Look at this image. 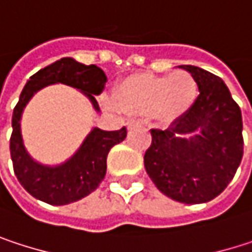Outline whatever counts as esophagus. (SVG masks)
Returning a JSON list of instances; mask_svg holds the SVG:
<instances>
[{"label":"esophagus","instance_id":"esophagus-1","mask_svg":"<svg viewBox=\"0 0 252 252\" xmlns=\"http://www.w3.org/2000/svg\"><path fill=\"white\" fill-rule=\"evenodd\" d=\"M143 123L140 121V120H128L126 121V126L128 128H134V126H141Z\"/></svg>","mask_w":252,"mask_h":252}]
</instances>
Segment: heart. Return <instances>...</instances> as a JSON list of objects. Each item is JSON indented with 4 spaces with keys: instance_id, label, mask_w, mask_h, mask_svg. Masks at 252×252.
I'll use <instances>...</instances> for the list:
<instances>
[{
    "instance_id": "b5f03b06",
    "label": "heart",
    "mask_w": 252,
    "mask_h": 252,
    "mask_svg": "<svg viewBox=\"0 0 252 252\" xmlns=\"http://www.w3.org/2000/svg\"><path fill=\"white\" fill-rule=\"evenodd\" d=\"M198 83L188 71L166 76L135 74L123 80L115 90V103L128 114H152L176 120L191 109L198 97Z\"/></svg>"
}]
</instances>
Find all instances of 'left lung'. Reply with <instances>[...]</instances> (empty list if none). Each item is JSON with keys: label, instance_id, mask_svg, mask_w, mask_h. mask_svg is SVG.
I'll return each instance as SVG.
<instances>
[{"label": "left lung", "instance_id": "left-lung-1", "mask_svg": "<svg viewBox=\"0 0 252 252\" xmlns=\"http://www.w3.org/2000/svg\"><path fill=\"white\" fill-rule=\"evenodd\" d=\"M195 77L200 94L188 112L168 129H152L144 166L160 192L185 204L218 197L244 155L242 115L222 78L194 65H182ZM194 133L191 139L182 135Z\"/></svg>", "mask_w": 252, "mask_h": 252}]
</instances>
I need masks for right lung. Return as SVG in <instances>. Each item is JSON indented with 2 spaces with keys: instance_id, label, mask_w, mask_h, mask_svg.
Masks as SVG:
<instances>
[{
  "instance_id": "1",
  "label": "right lung",
  "mask_w": 252,
  "mask_h": 252,
  "mask_svg": "<svg viewBox=\"0 0 252 252\" xmlns=\"http://www.w3.org/2000/svg\"><path fill=\"white\" fill-rule=\"evenodd\" d=\"M54 83H64L84 92L99 111V94L106 83L105 73L96 65H84L73 58H63L30 77L13 112V132L10 138V153L14 174L25 189L34 198L48 204L63 206L77 201L97 188L106 174V158L109 150L126 137V128L117 131H102L94 128L76 155L57 168L42 166L27 155L22 132L20 118L29 99L42 87Z\"/></svg>"
}]
</instances>
